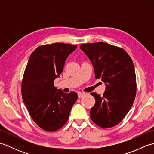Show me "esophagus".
I'll return each instance as SVG.
<instances>
[{"label": "esophagus", "mask_w": 154, "mask_h": 154, "mask_svg": "<svg viewBox=\"0 0 154 154\" xmlns=\"http://www.w3.org/2000/svg\"><path fill=\"white\" fill-rule=\"evenodd\" d=\"M84 95H85V93H78V97H79V98H82Z\"/></svg>", "instance_id": "1"}]
</instances>
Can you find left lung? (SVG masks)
Returning a JSON list of instances; mask_svg holds the SVG:
<instances>
[{
	"label": "left lung",
	"instance_id": "8db88e82",
	"mask_svg": "<svg viewBox=\"0 0 154 154\" xmlns=\"http://www.w3.org/2000/svg\"><path fill=\"white\" fill-rule=\"evenodd\" d=\"M81 50L93 65L96 79L105 83L103 96L91 93L95 104L91 120L104 128L116 126L131 109L136 94V78L131 57L124 49L103 42L83 44Z\"/></svg>",
	"mask_w": 154,
	"mask_h": 154
}]
</instances>
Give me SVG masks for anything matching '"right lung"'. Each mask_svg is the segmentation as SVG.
Listing matches in <instances>:
<instances>
[{
  "label": "right lung",
  "instance_id": "add662e5",
  "mask_svg": "<svg viewBox=\"0 0 154 154\" xmlns=\"http://www.w3.org/2000/svg\"><path fill=\"white\" fill-rule=\"evenodd\" d=\"M77 45L54 43L32 52L22 82V97L32 119L42 129L54 132L65 125L77 93H65L54 85L63 71L65 61Z\"/></svg>",
  "mask_w": 154,
  "mask_h": 154
}]
</instances>
